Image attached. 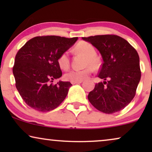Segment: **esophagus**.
Instances as JSON below:
<instances>
[{
  "label": "esophagus",
  "instance_id": "esophagus-1",
  "mask_svg": "<svg viewBox=\"0 0 152 152\" xmlns=\"http://www.w3.org/2000/svg\"><path fill=\"white\" fill-rule=\"evenodd\" d=\"M82 81H79V82H71L72 84H80L82 83Z\"/></svg>",
  "mask_w": 152,
  "mask_h": 152
}]
</instances>
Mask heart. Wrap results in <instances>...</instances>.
Segmentation results:
<instances>
[{"label":"heart","instance_id":"obj_1","mask_svg":"<svg viewBox=\"0 0 152 152\" xmlns=\"http://www.w3.org/2000/svg\"><path fill=\"white\" fill-rule=\"evenodd\" d=\"M75 50L86 56L84 66L86 68L82 70H72L67 72L65 75V78L70 82H79L85 80L91 74L93 71L92 68L97 69L99 66V60L96 57V50L90 43L81 41L75 46ZM57 62L61 69L68 70L70 64L69 52L65 51L62 53L58 57Z\"/></svg>","mask_w":152,"mask_h":152}]
</instances>
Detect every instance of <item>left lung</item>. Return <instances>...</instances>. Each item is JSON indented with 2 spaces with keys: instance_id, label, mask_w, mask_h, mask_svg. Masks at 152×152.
<instances>
[{
  "instance_id": "obj_1",
  "label": "left lung",
  "mask_w": 152,
  "mask_h": 152,
  "mask_svg": "<svg viewBox=\"0 0 152 152\" xmlns=\"http://www.w3.org/2000/svg\"><path fill=\"white\" fill-rule=\"evenodd\" d=\"M82 39L94 45L103 59L98 77L105 81L95 84L88 95L89 102L102 113L111 114L121 111L134 97L141 77L136 50L125 39L115 34Z\"/></svg>"
}]
</instances>
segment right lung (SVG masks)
<instances>
[{"label":"right lung","mask_w":152,"mask_h":152,"mask_svg":"<svg viewBox=\"0 0 152 152\" xmlns=\"http://www.w3.org/2000/svg\"><path fill=\"white\" fill-rule=\"evenodd\" d=\"M78 37L39 36L27 41L16 53L12 68L15 85L27 105L40 112L55 109L61 104L72 86L61 77L57 59L75 43Z\"/></svg>","instance_id":"1"}]
</instances>
